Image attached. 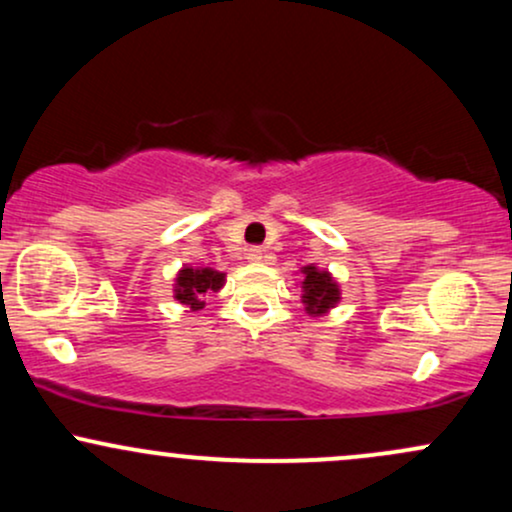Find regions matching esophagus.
Instances as JSON below:
<instances>
[{
	"label": "esophagus",
	"mask_w": 512,
	"mask_h": 512,
	"mask_svg": "<svg viewBox=\"0 0 512 512\" xmlns=\"http://www.w3.org/2000/svg\"><path fill=\"white\" fill-rule=\"evenodd\" d=\"M267 250H264V248H257V245H255V248H250L248 250V260L252 262V264H260V262H267Z\"/></svg>",
	"instance_id": "34e87169"
}]
</instances>
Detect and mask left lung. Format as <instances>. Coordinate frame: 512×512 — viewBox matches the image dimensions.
Returning a JSON list of instances; mask_svg holds the SVG:
<instances>
[{
    "label": "left lung",
    "instance_id": "obj_1",
    "mask_svg": "<svg viewBox=\"0 0 512 512\" xmlns=\"http://www.w3.org/2000/svg\"><path fill=\"white\" fill-rule=\"evenodd\" d=\"M303 281H301V301L305 305V313L310 317H320L330 313L334 305L342 298V289L334 281V276L327 269H317L315 264L301 269Z\"/></svg>",
    "mask_w": 512,
    "mask_h": 512
}]
</instances>
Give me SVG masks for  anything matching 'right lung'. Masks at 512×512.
I'll return each mask as SVG.
<instances>
[{
	"instance_id": "right-lung-1",
	"label": "right lung",
	"mask_w": 512,
	"mask_h": 512,
	"mask_svg": "<svg viewBox=\"0 0 512 512\" xmlns=\"http://www.w3.org/2000/svg\"><path fill=\"white\" fill-rule=\"evenodd\" d=\"M226 284V274L211 267H182L173 284V298L187 305L190 310L202 308V298L209 291H221Z\"/></svg>"
}]
</instances>
